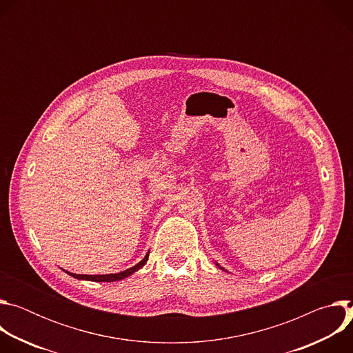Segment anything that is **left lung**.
<instances>
[{
  "label": "left lung",
  "mask_w": 353,
  "mask_h": 353,
  "mask_svg": "<svg viewBox=\"0 0 353 353\" xmlns=\"http://www.w3.org/2000/svg\"><path fill=\"white\" fill-rule=\"evenodd\" d=\"M216 265H218V267H219V268H221V270H223V268H222V267H221V265H219V264H216Z\"/></svg>",
  "instance_id": "8db88e82"
}]
</instances>
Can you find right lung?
<instances>
[{
  "label": "right lung",
  "instance_id": "obj_1",
  "mask_svg": "<svg viewBox=\"0 0 353 353\" xmlns=\"http://www.w3.org/2000/svg\"><path fill=\"white\" fill-rule=\"evenodd\" d=\"M148 257H149V253L143 257L142 261H139L137 265L123 271V272H119V274H109V275H79V274H71L68 272L71 276L77 278V279H85V281H94V282H113V281H120V279H124L127 278L128 275L134 274L135 271H138L139 268H142L145 265V263L148 261Z\"/></svg>",
  "mask_w": 353,
  "mask_h": 353
}]
</instances>
